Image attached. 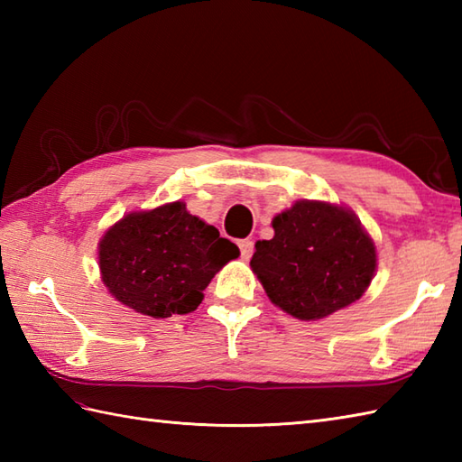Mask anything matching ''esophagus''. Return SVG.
<instances>
[{
    "label": "esophagus",
    "instance_id": "1",
    "mask_svg": "<svg viewBox=\"0 0 462 462\" xmlns=\"http://www.w3.org/2000/svg\"><path fill=\"white\" fill-rule=\"evenodd\" d=\"M238 246H240L242 260H250L252 254H254V242L252 240H240Z\"/></svg>",
    "mask_w": 462,
    "mask_h": 462
}]
</instances>
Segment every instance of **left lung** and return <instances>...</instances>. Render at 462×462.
<instances>
[{"mask_svg":"<svg viewBox=\"0 0 462 462\" xmlns=\"http://www.w3.org/2000/svg\"><path fill=\"white\" fill-rule=\"evenodd\" d=\"M272 228V240L256 242L250 268L288 316L318 321L367 291L377 248L347 206L296 200L273 216Z\"/></svg>","mask_w":462,"mask_h":462,"instance_id":"obj_1","label":"left lung"}]
</instances>
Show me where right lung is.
Returning <instances> with one entry per match:
<instances>
[{
    "label": "right lung",
    "mask_w": 462,
    "mask_h": 462,
    "mask_svg": "<svg viewBox=\"0 0 462 462\" xmlns=\"http://www.w3.org/2000/svg\"><path fill=\"white\" fill-rule=\"evenodd\" d=\"M97 256L116 301L143 316L171 318L199 308L206 286L240 250L176 200L125 214L105 230Z\"/></svg>",
    "instance_id": "add662e5"
}]
</instances>
